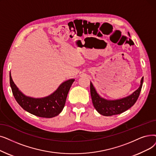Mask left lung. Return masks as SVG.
<instances>
[{"instance_id": "obj_1", "label": "left lung", "mask_w": 156, "mask_h": 156, "mask_svg": "<svg viewBox=\"0 0 156 156\" xmlns=\"http://www.w3.org/2000/svg\"><path fill=\"white\" fill-rule=\"evenodd\" d=\"M128 34L130 36L129 32ZM143 82L144 77H142L138 89L129 96L114 100L106 99L101 97L90 82V95L94 107L99 113L104 116H112L122 113L129 109L136 102L140 96Z\"/></svg>"}]
</instances>
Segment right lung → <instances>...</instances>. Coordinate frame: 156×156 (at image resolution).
Instances as JSON below:
<instances>
[{"label": "right lung", "instance_id": "obj_1", "mask_svg": "<svg viewBox=\"0 0 156 156\" xmlns=\"http://www.w3.org/2000/svg\"><path fill=\"white\" fill-rule=\"evenodd\" d=\"M9 81L13 96L17 103L23 110L37 117L52 118L57 116L62 111L67 94L74 79L65 81L52 94L48 96L41 98L25 96L15 84L11 73L9 74Z\"/></svg>", "mask_w": 156, "mask_h": 156}]
</instances>
